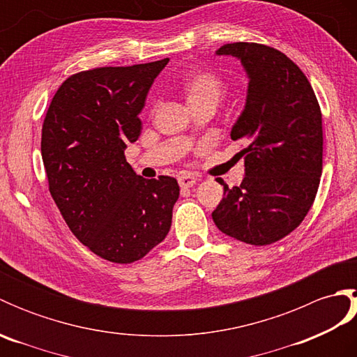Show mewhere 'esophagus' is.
Segmentation results:
<instances>
[{
    "label": "esophagus",
    "mask_w": 357,
    "mask_h": 357,
    "mask_svg": "<svg viewBox=\"0 0 357 357\" xmlns=\"http://www.w3.org/2000/svg\"><path fill=\"white\" fill-rule=\"evenodd\" d=\"M178 183L183 188H188V187H192L193 184H196V178L190 173H183V174H179V176H178Z\"/></svg>",
    "instance_id": "34e87169"
}]
</instances>
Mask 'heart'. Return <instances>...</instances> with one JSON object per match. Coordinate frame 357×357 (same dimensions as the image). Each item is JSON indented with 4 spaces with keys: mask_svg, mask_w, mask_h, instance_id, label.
<instances>
[{
    "mask_svg": "<svg viewBox=\"0 0 357 357\" xmlns=\"http://www.w3.org/2000/svg\"><path fill=\"white\" fill-rule=\"evenodd\" d=\"M181 89L190 107L213 102L218 104L225 92V84L219 75L211 70H193L185 75Z\"/></svg>",
    "mask_w": 357,
    "mask_h": 357,
    "instance_id": "b5f03b06",
    "label": "heart"
}]
</instances>
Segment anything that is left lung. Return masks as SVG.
<instances>
[{
	"label": "left lung",
	"instance_id": "obj_1",
	"mask_svg": "<svg viewBox=\"0 0 357 357\" xmlns=\"http://www.w3.org/2000/svg\"><path fill=\"white\" fill-rule=\"evenodd\" d=\"M216 55L241 61L248 78L244 110L230 138L244 141L241 185H224L211 213L227 236L252 245L285 238L304 221L322 174V113L307 77L290 58L256 43L224 44Z\"/></svg>",
	"mask_w": 357,
	"mask_h": 357
}]
</instances>
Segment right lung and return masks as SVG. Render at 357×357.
I'll return each mask as SVG.
<instances>
[{
	"instance_id": "1",
	"label": "right lung",
	"mask_w": 357,
	"mask_h": 357,
	"mask_svg": "<svg viewBox=\"0 0 357 357\" xmlns=\"http://www.w3.org/2000/svg\"><path fill=\"white\" fill-rule=\"evenodd\" d=\"M167 63L169 58L72 75L53 96L43 124L52 198L75 236L110 262L141 259L172 225L178 181L144 179L124 156L127 144L139 138V113Z\"/></svg>"
}]
</instances>
